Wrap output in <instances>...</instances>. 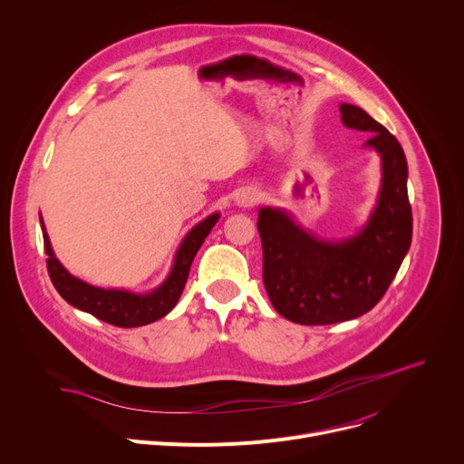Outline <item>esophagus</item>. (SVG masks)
<instances>
[{
  "label": "esophagus",
  "mask_w": 464,
  "mask_h": 464,
  "mask_svg": "<svg viewBox=\"0 0 464 464\" xmlns=\"http://www.w3.org/2000/svg\"><path fill=\"white\" fill-rule=\"evenodd\" d=\"M258 198H260V194H258L256 188H253V187H244V188H240V190L237 192L235 202H237V206H240V208H251V206H255V204L258 202Z\"/></svg>",
  "instance_id": "1"
}]
</instances>
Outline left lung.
Masks as SVG:
<instances>
[{"label": "left lung", "mask_w": 464, "mask_h": 464, "mask_svg": "<svg viewBox=\"0 0 464 464\" xmlns=\"http://www.w3.org/2000/svg\"><path fill=\"white\" fill-rule=\"evenodd\" d=\"M340 111L345 126L371 131L365 145L382 158L378 206L365 229L343 242H324L279 209L264 208L256 220L264 286L274 308L299 324H333L369 312L411 246L408 161L401 143L365 110L342 104Z\"/></svg>", "instance_id": "8db88e82"}]
</instances>
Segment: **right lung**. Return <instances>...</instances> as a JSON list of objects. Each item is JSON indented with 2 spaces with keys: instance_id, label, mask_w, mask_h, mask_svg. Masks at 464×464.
<instances>
[{
  "instance_id": "obj_1",
  "label": "right lung",
  "mask_w": 464,
  "mask_h": 464,
  "mask_svg": "<svg viewBox=\"0 0 464 464\" xmlns=\"http://www.w3.org/2000/svg\"><path fill=\"white\" fill-rule=\"evenodd\" d=\"M217 220H218V213L208 217L185 237V240L181 242L176 253V260L169 279L158 290L147 295H138V294H130L122 290H102L75 279L73 276L65 272L62 264L56 260L51 249L49 237L47 233H44L47 274L56 292L75 308L84 310L113 326H121V328L143 326L156 319H161L165 314H169L176 306L185 288L192 258L204 244L206 237L211 233Z\"/></svg>"
}]
</instances>
